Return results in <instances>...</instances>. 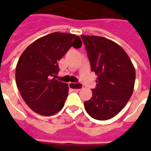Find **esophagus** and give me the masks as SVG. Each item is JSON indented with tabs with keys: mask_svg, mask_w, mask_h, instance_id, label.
Here are the masks:
<instances>
[{
	"mask_svg": "<svg viewBox=\"0 0 151 151\" xmlns=\"http://www.w3.org/2000/svg\"><path fill=\"white\" fill-rule=\"evenodd\" d=\"M69 86L70 88L74 89V90H81L83 87L82 83H75V82H69Z\"/></svg>",
	"mask_w": 151,
	"mask_h": 151,
	"instance_id": "obj_1",
	"label": "esophagus"
}]
</instances>
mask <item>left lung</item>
I'll return each instance as SVG.
<instances>
[{
	"label": "left lung",
	"mask_w": 151,
	"mask_h": 151,
	"mask_svg": "<svg viewBox=\"0 0 151 151\" xmlns=\"http://www.w3.org/2000/svg\"><path fill=\"white\" fill-rule=\"evenodd\" d=\"M91 71L98 76L91 99L84 103L95 120H106L119 113L133 94L135 69L129 57L117 43L100 36L82 35Z\"/></svg>",
	"instance_id": "1"
}]
</instances>
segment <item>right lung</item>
<instances>
[{
    "instance_id": "right-lung-1",
    "label": "right lung",
    "mask_w": 151,
    "mask_h": 151,
    "mask_svg": "<svg viewBox=\"0 0 151 151\" xmlns=\"http://www.w3.org/2000/svg\"><path fill=\"white\" fill-rule=\"evenodd\" d=\"M81 46L78 35L54 32L35 40L22 52L16 67V84L23 100L36 113L52 116L62 109L69 87L54 78L59 72L58 61L71 47Z\"/></svg>"
}]
</instances>
